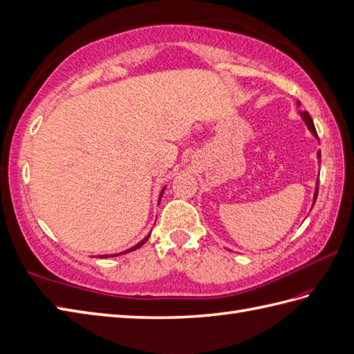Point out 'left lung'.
Wrapping results in <instances>:
<instances>
[{
    "label": "left lung",
    "instance_id": "1",
    "mask_svg": "<svg viewBox=\"0 0 354 354\" xmlns=\"http://www.w3.org/2000/svg\"><path fill=\"white\" fill-rule=\"evenodd\" d=\"M299 105H300V103H299ZM300 115H301V118L305 120V123H306V126H308L309 131H311V132H313V135H314V136L317 138V140H318V135H317V131H315V126H314V122H313L311 115H309L306 111H300ZM317 156H318V160H320V158H322V153L318 151V153H317ZM317 195H318V182H317L315 194H314V204H315V200H317Z\"/></svg>",
    "mask_w": 354,
    "mask_h": 354
}]
</instances>
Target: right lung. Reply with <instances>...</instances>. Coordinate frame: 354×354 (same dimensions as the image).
<instances>
[{
    "mask_svg": "<svg viewBox=\"0 0 354 354\" xmlns=\"http://www.w3.org/2000/svg\"><path fill=\"white\" fill-rule=\"evenodd\" d=\"M162 194H163V191L160 192V195H162ZM159 201H160V198H159ZM149 237H150V234H149L147 237H145V239H142L140 243H138V245H135V246H133V248H131V249H127V251H126V252H122V254H127V252H132V251H135V249H138V248H141V246H142V245H144L145 242H147V240H149ZM118 255H120V254H118ZM103 257H105V258H108V255H102L100 258H103ZM109 257H115V255H109Z\"/></svg>",
    "mask_w": 354,
    "mask_h": 354,
    "instance_id": "1",
    "label": "right lung"
}]
</instances>
